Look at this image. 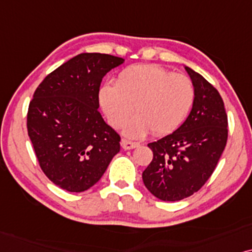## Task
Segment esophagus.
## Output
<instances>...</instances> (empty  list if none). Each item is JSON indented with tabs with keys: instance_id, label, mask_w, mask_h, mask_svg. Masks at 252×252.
Here are the masks:
<instances>
[{
	"instance_id": "esophagus-1",
	"label": "esophagus",
	"mask_w": 252,
	"mask_h": 252,
	"mask_svg": "<svg viewBox=\"0 0 252 252\" xmlns=\"http://www.w3.org/2000/svg\"><path fill=\"white\" fill-rule=\"evenodd\" d=\"M121 146H122L123 150H132L135 149V147H138L139 143L130 142L128 139H122L121 140Z\"/></svg>"
}]
</instances>
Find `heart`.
I'll return each mask as SVG.
<instances>
[{
	"instance_id": "1",
	"label": "heart",
	"mask_w": 252,
	"mask_h": 252,
	"mask_svg": "<svg viewBox=\"0 0 252 252\" xmlns=\"http://www.w3.org/2000/svg\"><path fill=\"white\" fill-rule=\"evenodd\" d=\"M194 100V87L189 77L173 73L159 65H133L124 69L116 84H103L99 102L109 122L123 126L124 135L142 138L152 131L165 135L186 120Z\"/></svg>"
}]
</instances>
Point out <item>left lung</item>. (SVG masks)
Masks as SVG:
<instances>
[{
  "label": "left lung",
  "mask_w": 252,
  "mask_h": 252,
  "mask_svg": "<svg viewBox=\"0 0 252 252\" xmlns=\"http://www.w3.org/2000/svg\"><path fill=\"white\" fill-rule=\"evenodd\" d=\"M194 87L192 108L175 131L147 144L153 159L143 182L153 196L176 202L197 192L219 162L226 147L228 121L222 98L207 80L184 66Z\"/></svg>",
  "instance_id": "obj_1"
}]
</instances>
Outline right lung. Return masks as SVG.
<instances>
[{
    "label": "right lung",
    "mask_w": 252,
    "mask_h": 252,
    "mask_svg": "<svg viewBox=\"0 0 252 252\" xmlns=\"http://www.w3.org/2000/svg\"><path fill=\"white\" fill-rule=\"evenodd\" d=\"M123 62L108 54H79L50 72L33 94L29 137L42 172L62 189H90L120 152L119 133L98 108L102 78Z\"/></svg>",
    "instance_id": "obj_1"
}]
</instances>
